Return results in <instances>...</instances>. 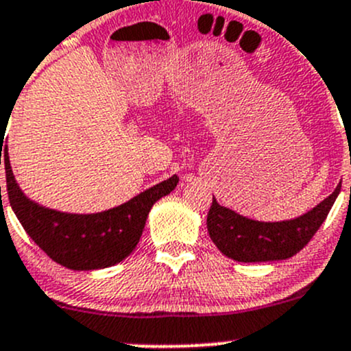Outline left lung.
<instances>
[{"label": "left lung", "mask_w": 351, "mask_h": 351, "mask_svg": "<svg viewBox=\"0 0 351 351\" xmlns=\"http://www.w3.org/2000/svg\"><path fill=\"white\" fill-rule=\"evenodd\" d=\"M341 183L313 210L290 221L261 222L239 215L212 200L207 215L208 236L222 254L243 263L287 260L313 239L328 217Z\"/></svg>", "instance_id": "left-lung-1"}]
</instances>
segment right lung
Here are the masks:
<instances>
[{"label": "right lung", "mask_w": 351, "mask_h": 351, "mask_svg": "<svg viewBox=\"0 0 351 351\" xmlns=\"http://www.w3.org/2000/svg\"><path fill=\"white\" fill-rule=\"evenodd\" d=\"M1 151L8 200L20 224L47 256L71 270H100L125 260L139 243L151 207L178 185V176L173 175L119 207L97 214H67L25 197L13 176L8 149Z\"/></svg>", "instance_id": "1"}]
</instances>
